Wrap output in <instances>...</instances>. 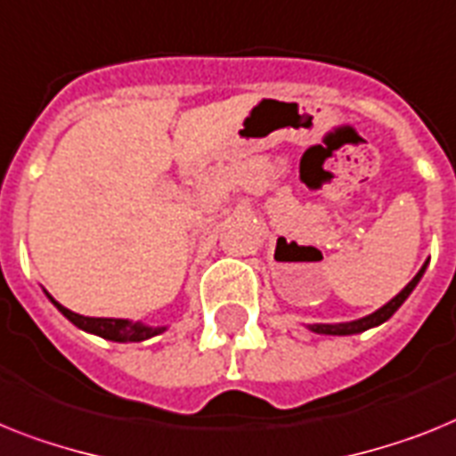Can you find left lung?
Listing matches in <instances>:
<instances>
[{
  "mask_svg": "<svg viewBox=\"0 0 456 456\" xmlns=\"http://www.w3.org/2000/svg\"><path fill=\"white\" fill-rule=\"evenodd\" d=\"M427 264L429 262H424V266L419 271H417V275L412 278L408 285L401 289L396 297H394L392 301H387V304L382 305V308H378L376 313H370V315L362 317V320H354V322H343V324H311V331H315V334H329V336H350V334H362V331H366V329L370 327H378V324L382 322H387L389 317L394 315V313L399 311L401 304H403L408 297H411V292L417 287V282L422 281V275L424 271H427Z\"/></svg>",
  "mask_w": 456,
  "mask_h": 456,
  "instance_id": "8db88e82",
  "label": "left lung"
}]
</instances>
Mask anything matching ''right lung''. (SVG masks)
I'll return each mask as SVG.
<instances>
[{
	"instance_id": "obj_1",
	"label": "right lung",
	"mask_w": 456,
	"mask_h": 456,
	"mask_svg": "<svg viewBox=\"0 0 456 456\" xmlns=\"http://www.w3.org/2000/svg\"><path fill=\"white\" fill-rule=\"evenodd\" d=\"M48 299L55 304V308L67 317L69 322L76 324L83 331H90L94 336H102L106 340H116V343H141V340H148L152 336L162 334L167 327H145L141 322H129V320H116V317H86L78 315V313L69 311L62 304H57L48 294Z\"/></svg>"
}]
</instances>
